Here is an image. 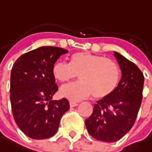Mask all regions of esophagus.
Wrapping results in <instances>:
<instances>
[{
	"instance_id": "obj_1",
	"label": "esophagus",
	"mask_w": 152,
	"mask_h": 152,
	"mask_svg": "<svg viewBox=\"0 0 152 152\" xmlns=\"http://www.w3.org/2000/svg\"><path fill=\"white\" fill-rule=\"evenodd\" d=\"M77 104H78V103H77V102H73V101H70V107L77 106Z\"/></svg>"
}]
</instances>
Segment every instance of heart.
<instances>
[{
	"instance_id": "b5f03b06",
	"label": "heart",
	"mask_w": 152,
	"mask_h": 152,
	"mask_svg": "<svg viewBox=\"0 0 152 152\" xmlns=\"http://www.w3.org/2000/svg\"><path fill=\"white\" fill-rule=\"evenodd\" d=\"M52 74L61 83H68L78 75L80 82L64 86L61 94L73 101L90 96L103 97L116 89L120 79V70L112 59L88 52H77L70 58L69 63L57 61Z\"/></svg>"
}]
</instances>
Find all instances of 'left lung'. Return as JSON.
Returning <instances> with one entry per match:
<instances>
[{"label": "left lung", "instance_id": "obj_1", "mask_svg": "<svg viewBox=\"0 0 152 152\" xmlns=\"http://www.w3.org/2000/svg\"><path fill=\"white\" fill-rule=\"evenodd\" d=\"M122 73L118 86L110 94L97 101L86 120L89 135L97 140L113 143L132 128L143 98L144 77L138 66L114 51Z\"/></svg>", "mask_w": 152, "mask_h": 152}]
</instances>
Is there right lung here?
I'll return each mask as SVG.
<instances>
[{"label": "right lung", "mask_w": 152, "mask_h": 152, "mask_svg": "<svg viewBox=\"0 0 152 152\" xmlns=\"http://www.w3.org/2000/svg\"><path fill=\"white\" fill-rule=\"evenodd\" d=\"M68 50L41 47L23 54L12 66L10 101L14 120L26 136L35 140L51 137L70 109L67 99L52 100L58 89L53 65Z\"/></svg>", "instance_id": "add662e5"}]
</instances>
